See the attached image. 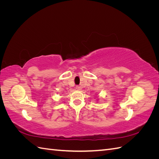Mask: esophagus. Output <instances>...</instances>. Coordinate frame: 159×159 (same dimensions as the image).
<instances>
[{
  "label": "esophagus",
  "instance_id": "1",
  "mask_svg": "<svg viewBox=\"0 0 159 159\" xmlns=\"http://www.w3.org/2000/svg\"><path fill=\"white\" fill-rule=\"evenodd\" d=\"M81 89V86H80V85H77V86H76V89H78V90H80Z\"/></svg>",
  "mask_w": 159,
  "mask_h": 159
}]
</instances>
